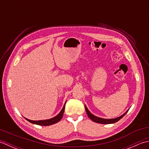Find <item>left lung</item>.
I'll return each mask as SVG.
<instances>
[{"label": "left lung", "mask_w": 149, "mask_h": 149, "mask_svg": "<svg viewBox=\"0 0 149 149\" xmlns=\"http://www.w3.org/2000/svg\"><path fill=\"white\" fill-rule=\"evenodd\" d=\"M85 109H86V113H87L88 117H89V118L91 120H92V121H93L95 122H97V123H103V124H109V123H115L116 122H118V120L121 119L122 117L124 116L129 111V109H128L127 111H126L125 113H123L122 115H121L119 117H117V118H111V119H106V118H100V117H98V116L93 115V114H91L90 112V111L88 109L86 105H85Z\"/></svg>", "instance_id": "1"}]
</instances>
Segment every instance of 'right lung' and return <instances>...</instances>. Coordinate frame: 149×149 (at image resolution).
Returning <instances> with one entry per match:
<instances>
[{"label":"right lung","mask_w":149,"mask_h":149,"mask_svg":"<svg viewBox=\"0 0 149 149\" xmlns=\"http://www.w3.org/2000/svg\"><path fill=\"white\" fill-rule=\"evenodd\" d=\"M65 104H66V102L64 104V106H63V109H61V111H60V113L58 114V115H56L54 117H53V118H50L48 120H31L29 119H27L26 118H25V119H26L28 122L32 123H33V124H36V125H39L47 126V125L54 124V123L59 122L60 120H61V119L62 118V117L63 116V113H64V111H65Z\"/></svg>","instance_id":"obj_1"}]
</instances>
